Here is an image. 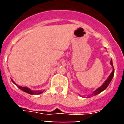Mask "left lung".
Here are the masks:
<instances>
[{
    "label": "left lung",
    "mask_w": 124,
    "mask_h": 124,
    "mask_svg": "<svg viewBox=\"0 0 124 124\" xmlns=\"http://www.w3.org/2000/svg\"><path fill=\"white\" fill-rule=\"evenodd\" d=\"M111 65L113 67V62H112V60H111ZM114 73H115V70L113 69V71H112V73H111V75H109V77H108V78L107 80H106V81H105V82L104 83V84L102 85V86L100 87L99 88H98L96 90H95L94 91V92L93 93L92 96H93V95H96V94H99V93H100L102 92V91H104L105 89H106L107 87H108V86L109 85V83L111 82V81L112 78H113V77L114 76Z\"/></svg>",
    "instance_id": "8db88e82"
}]
</instances>
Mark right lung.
Instances as JSON below:
<instances>
[{
  "label": "right lung",
  "instance_id": "1",
  "mask_svg": "<svg viewBox=\"0 0 124 124\" xmlns=\"http://www.w3.org/2000/svg\"><path fill=\"white\" fill-rule=\"evenodd\" d=\"M11 81L13 82V80H11ZM16 85V84H15ZM18 88L20 89L21 90H22L24 92L27 93L28 94H41L43 92L42 91H32L31 90L30 88H28L27 87H21V86H18Z\"/></svg>",
  "mask_w": 124,
  "mask_h": 124
}]
</instances>
